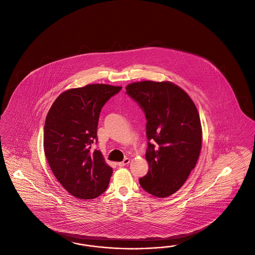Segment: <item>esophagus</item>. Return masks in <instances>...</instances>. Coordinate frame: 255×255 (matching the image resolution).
Here are the masks:
<instances>
[{
    "label": "esophagus",
    "instance_id": "34e87169",
    "mask_svg": "<svg viewBox=\"0 0 255 255\" xmlns=\"http://www.w3.org/2000/svg\"><path fill=\"white\" fill-rule=\"evenodd\" d=\"M129 163H130V159L125 158L123 160V162L118 163V166H119V167H125V166H127Z\"/></svg>",
    "mask_w": 255,
    "mask_h": 255
}]
</instances>
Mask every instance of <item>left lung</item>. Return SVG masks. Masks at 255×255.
Listing matches in <instances>:
<instances>
[{
    "label": "left lung",
    "instance_id": "8db88e82",
    "mask_svg": "<svg viewBox=\"0 0 255 255\" xmlns=\"http://www.w3.org/2000/svg\"><path fill=\"white\" fill-rule=\"evenodd\" d=\"M126 94L147 120L149 171L139 184L155 197H168L185 184L199 158L202 133L198 110L187 93L169 82L132 83Z\"/></svg>",
    "mask_w": 255,
    "mask_h": 255
}]
</instances>
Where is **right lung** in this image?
Listing matches in <instances>:
<instances>
[{
    "instance_id": "right-lung-1",
    "label": "right lung",
    "mask_w": 255,
    "mask_h": 255,
    "mask_svg": "<svg viewBox=\"0 0 255 255\" xmlns=\"http://www.w3.org/2000/svg\"><path fill=\"white\" fill-rule=\"evenodd\" d=\"M122 87L88 85L63 92L50 108L44 125V151L55 178L72 196L91 200L108 187L113 169L100 150L99 117L106 102Z\"/></svg>"
}]
</instances>
